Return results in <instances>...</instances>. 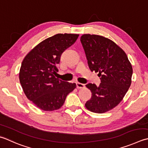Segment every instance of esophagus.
<instances>
[{"label":"esophagus","instance_id":"esophagus-1","mask_svg":"<svg viewBox=\"0 0 148 148\" xmlns=\"http://www.w3.org/2000/svg\"><path fill=\"white\" fill-rule=\"evenodd\" d=\"M76 85H77V88H84L85 87V85H84V84L79 83V82L76 83Z\"/></svg>","mask_w":148,"mask_h":148}]
</instances>
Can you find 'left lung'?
<instances>
[{
  "mask_svg": "<svg viewBox=\"0 0 148 148\" xmlns=\"http://www.w3.org/2000/svg\"><path fill=\"white\" fill-rule=\"evenodd\" d=\"M80 40L90 69L101 76L99 86L86 85L92 97L85 106L92 112L102 114L115 108L123 100L132 83V66L125 52L111 40L85 34Z\"/></svg>",
  "mask_w": 148,
  "mask_h": 148,
  "instance_id": "8db88e82",
  "label": "left lung"
}]
</instances>
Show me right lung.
Wrapping results in <instances>:
<instances>
[{
  "mask_svg": "<svg viewBox=\"0 0 148 148\" xmlns=\"http://www.w3.org/2000/svg\"><path fill=\"white\" fill-rule=\"evenodd\" d=\"M79 34H57L38 44L23 60L19 72L20 83L26 97L44 111L60 108L76 83L56 77L60 57L74 44Z\"/></svg>",
  "mask_w": 148,
  "mask_h": 148,
  "instance_id": "1",
  "label": "right lung"
}]
</instances>
